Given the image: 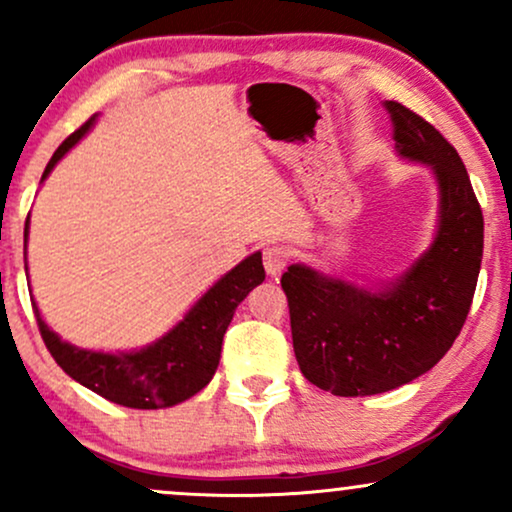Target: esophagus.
I'll return each instance as SVG.
<instances>
[{
  "instance_id": "1",
  "label": "esophagus",
  "mask_w": 512,
  "mask_h": 512,
  "mask_svg": "<svg viewBox=\"0 0 512 512\" xmlns=\"http://www.w3.org/2000/svg\"><path fill=\"white\" fill-rule=\"evenodd\" d=\"M262 260H264V269H267V274L276 276L286 267V262H289V250L281 248V245H267L262 252Z\"/></svg>"
}]
</instances>
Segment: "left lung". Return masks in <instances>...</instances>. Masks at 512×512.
I'll return each instance as SVG.
<instances>
[{
	"mask_svg": "<svg viewBox=\"0 0 512 512\" xmlns=\"http://www.w3.org/2000/svg\"><path fill=\"white\" fill-rule=\"evenodd\" d=\"M385 108L399 156L436 173L440 219L431 248L383 291L305 264L281 276L301 373L339 397L380 395L436 366L467 320L484 255V216L455 146L402 103Z\"/></svg>",
	"mask_w": 512,
	"mask_h": 512,
	"instance_id": "8db88e82",
	"label": "left lung"
}]
</instances>
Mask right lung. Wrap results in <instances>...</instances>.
<instances>
[{
  "mask_svg": "<svg viewBox=\"0 0 512 512\" xmlns=\"http://www.w3.org/2000/svg\"><path fill=\"white\" fill-rule=\"evenodd\" d=\"M93 120L84 122L74 134L60 144L45 166L43 180L57 161L91 129ZM28 223L23 231V257H26ZM264 281L262 255L245 257L238 267L223 274L199 301L192 305L178 325L154 344L139 351H86L79 346L62 342L40 317L38 305L33 301V313L38 320L40 337L45 346L69 378L81 383L96 395L129 409H163L185 402L209 385L219 368L221 342L231 325L233 313L248 293Z\"/></svg>",
  "mask_w": 512,
  "mask_h": 512,
  "instance_id": "right-lung-1",
  "label": "right lung"
}]
</instances>
